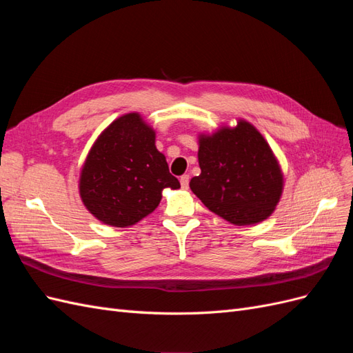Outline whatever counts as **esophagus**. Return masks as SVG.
Wrapping results in <instances>:
<instances>
[{
    "instance_id": "1",
    "label": "esophagus",
    "mask_w": 353,
    "mask_h": 353,
    "mask_svg": "<svg viewBox=\"0 0 353 353\" xmlns=\"http://www.w3.org/2000/svg\"><path fill=\"white\" fill-rule=\"evenodd\" d=\"M179 183H181V187H183V190H188L190 176H188V175H183V176L179 178Z\"/></svg>"
}]
</instances>
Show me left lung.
<instances>
[{
	"mask_svg": "<svg viewBox=\"0 0 353 353\" xmlns=\"http://www.w3.org/2000/svg\"><path fill=\"white\" fill-rule=\"evenodd\" d=\"M201 172L190 188L210 212L250 225L271 216L283 194L284 176L263 135L248 121L199 135Z\"/></svg>",
	"mask_w": 353,
	"mask_h": 353,
	"instance_id": "left-lung-1",
	"label": "left lung"
}]
</instances>
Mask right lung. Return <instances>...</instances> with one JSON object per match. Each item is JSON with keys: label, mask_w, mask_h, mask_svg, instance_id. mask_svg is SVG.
<instances>
[{"label": "right lung", "mask_w": 353, "mask_h": 353, "mask_svg": "<svg viewBox=\"0 0 353 353\" xmlns=\"http://www.w3.org/2000/svg\"><path fill=\"white\" fill-rule=\"evenodd\" d=\"M156 132L140 113L117 117L85 159L79 194L92 216L112 227H131L159 206L165 188L178 190Z\"/></svg>", "instance_id": "obj_1"}]
</instances>
